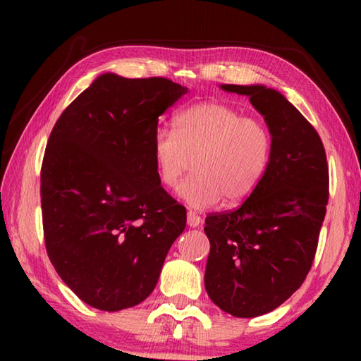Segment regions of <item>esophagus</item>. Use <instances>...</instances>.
Masks as SVG:
<instances>
[{
  "instance_id": "obj_1",
  "label": "esophagus",
  "mask_w": 361,
  "mask_h": 361,
  "mask_svg": "<svg viewBox=\"0 0 361 361\" xmlns=\"http://www.w3.org/2000/svg\"><path fill=\"white\" fill-rule=\"evenodd\" d=\"M200 223H202V218H200L195 212L189 210L188 212V226H191V228H197Z\"/></svg>"
}]
</instances>
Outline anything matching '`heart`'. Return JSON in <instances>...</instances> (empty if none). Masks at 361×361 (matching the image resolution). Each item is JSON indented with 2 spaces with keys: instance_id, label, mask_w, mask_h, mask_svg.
Segmentation results:
<instances>
[{
  "instance_id": "b5f03b06",
  "label": "heart",
  "mask_w": 361,
  "mask_h": 361,
  "mask_svg": "<svg viewBox=\"0 0 361 361\" xmlns=\"http://www.w3.org/2000/svg\"><path fill=\"white\" fill-rule=\"evenodd\" d=\"M157 176L175 186L178 197L195 210L243 202L264 178L272 157V133L264 122L245 118L218 102L188 106L173 118V132L157 129L151 142Z\"/></svg>"
}]
</instances>
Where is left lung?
<instances>
[{
  "mask_svg": "<svg viewBox=\"0 0 361 361\" xmlns=\"http://www.w3.org/2000/svg\"><path fill=\"white\" fill-rule=\"evenodd\" d=\"M250 97L272 133L264 178L239 209L205 218L210 253L205 290L239 319L264 315L285 302L312 266L328 204V164L319 133L271 87L219 85Z\"/></svg>",
  "mask_w": 361,
  "mask_h": 361,
  "instance_id": "8db88e82",
  "label": "left lung"
}]
</instances>
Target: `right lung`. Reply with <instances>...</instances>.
Returning <instances> with one entry per match:
<instances>
[{
  "label": "right lung",
  "instance_id": "1",
  "mask_svg": "<svg viewBox=\"0 0 361 361\" xmlns=\"http://www.w3.org/2000/svg\"><path fill=\"white\" fill-rule=\"evenodd\" d=\"M188 94L166 78L105 73L54 126L41 167L49 259L85 304L116 312L148 298L186 209L161 186L151 142Z\"/></svg>",
  "mask_w": 361,
  "mask_h": 361
}]
</instances>
